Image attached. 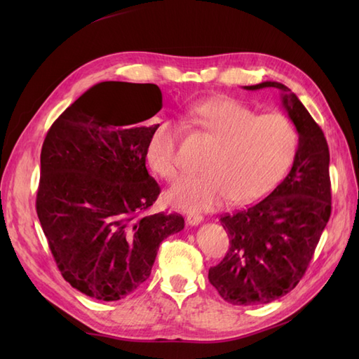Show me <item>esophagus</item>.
Instances as JSON below:
<instances>
[{
	"instance_id": "1",
	"label": "esophagus",
	"mask_w": 359,
	"mask_h": 359,
	"mask_svg": "<svg viewBox=\"0 0 359 359\" xmlns=\"http://www.w3.org/2000/svg\"><path fill=\"white\" fill-rule=\"evenodd\" d=\"M202 222H203V217L199 215V214H189V215H187V223H189L190 226H198V224H201Z\"/></svg>"
}]
</instances>
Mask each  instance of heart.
<instances>
[{
  "label": "heart",
  "instance_id": "heart-1",
  "mask_svg": "<svg viewBox=\"0 0 359 359\" xmlns=\"http://www.w3.org/2000/svg\"><path fill=\"white\" fill-rule=\"evenodd\" d=\"M186 118L217 139L203 163V173L186 177L168 191L175 208L199 212L233 203L252 202L274 187L295 156L298 133L281 114L257 115L245 104L212 97L191 103ZM181 127L163 119L151 133L147 158L161 178L177 180L181 170L178 144Z\"/></svg>",
  "mask_w": 359,
  "mask_h": 359
}]
</instances>
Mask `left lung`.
<instances>
[{
  "instance_id": "8db88e82",
  "label": "left lung",
  "mask_w": 359,
  "mask_h": 359,
  "mask_svg": "<svg viewBox=\"0 0 359 359\" xmlns=\"http://www.w3.org/2000/svg\"><path fill=\"white\" fill-rule=\"evenodd\" d=\"M276 88L298 132V149L287 177L266 198L235 214L222 215L229 252L210 268V283L233 306L268 304L295 287L314 255L331 215L330 149L322 128L286 85Z\"/></svg>"
}]
</instances>
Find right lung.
<instances>
[{"label":"right lung","instance_id":"obj_1","mask_svg":"<svg viewBox=\"0 0 359 359\" xmlns=\"http://www.w3.org/2000/svg\"><path fill=\"white\" fill-rule=\"evenodd\" d=\"M154 83L100 82L52 124L40 154L36 208L64 280L118 301L149 277L163 240L184 229L177 214H145L160 187L145 158L161 109Z\"/></svg>","mask_w":359,"mask_h":359}]
</instances>
